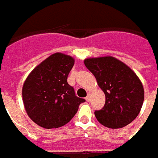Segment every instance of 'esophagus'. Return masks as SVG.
<instances>
[{
  "mask_svg": "<svg viewBox=\"0 0 158 158\" xmlns=\"http://www.w3.org/2000/svg\"><path fill=\"white\" fill-rule=\"evenodd\" d=\"M86 100L87 101L90 100V94H89V93H88V96L86 97Z\"/></svg>",
  "mask_w": 158,
  "mask_h": 158,
  "instance_id": "esophagus-1",
  "label": "esophagus"
}]
</instances>
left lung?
<instances>
[{
  "mask_svg": "<svg viewBox=\"0 0 158 158\" xmlns=\"http://www.w3.org/2000/svg\"><path fill=\"white\" fill-rule=\"evenodd\" d=\"M84 64L106 95V104L95 116L109 128H121L136 118L144 100V89L136 74L112 56L89 58Z\"/></svg>",
  "mask_w": 158,
  "mask_h": 158,
  "instance_id": "obj_1",
  "label": "left lung"
}]
</instances>
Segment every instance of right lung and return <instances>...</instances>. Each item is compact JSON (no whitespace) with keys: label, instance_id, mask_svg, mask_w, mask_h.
Here are the masks:
<instances>
[{"label":"right lung","instance_id":"add662e5","mask_svg":"<svg viewBox=\"0 0 158 158\" xmlns=\"http://www.w3.org/2000/svg\"><path fill=\"white\" fill-rule=\"evenodd\" d=\"M74 58L56 52L34 69L23 86V101L31 119L44 128H58L69 122L83 98L68 83Z\"/></svg>","mask_w":158,"mask_h":158}]
</instances>
